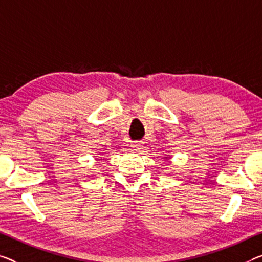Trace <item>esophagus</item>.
Instances as JSON below:
<instances>
[{
  "label": "esophagus",
  "instance_id": "esophagus-1",
  "mask_svg": "<svg viewBox=\"0 0 262 262\" xmlns=\"http://www.w3.org/2000/svg\"><path fill=\"white\" fill-rule=\"evenodd\" d=\"M143 146L142 142H135V143H131V147H134L135 150H138V148H140Z\"/></svg>",
  "mask_w": 262,
  "mask_h": 262
}]
</instances>
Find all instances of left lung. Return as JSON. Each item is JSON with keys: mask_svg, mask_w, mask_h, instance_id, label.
Masks as SVG:
<instances>
[{"mask_svg": "<svg viewBox=\"0 0 262 262\" xmlns=\"http://www.w3.org/2000/svg\"><path fill=\"white\" fill-rule=\"evenodd\" d=\"M164 158H165V159H167V158H168V157H164Z\"/></svg>", "mask_w": 262, "mask_h": 262, "instance_id": "8db88e82", "label": "left lung"}]
</instances>
